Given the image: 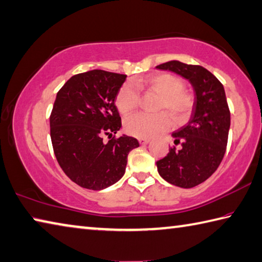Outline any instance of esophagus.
I'll return each instance as SVG.
<instances>
[{
  "instance_id": "1",
  "label": "esophagus",
  "mask_w": 262,
  "mask_h": 262,
  "mask_svg": "<svg viewBox=\"0 0 262 262\" xmlns=\"http://www.w3.org/2000/svg\"><path fill=\"white\" fill-rule=\"evenodd\" d=\"M139 142H140V144L145 145V144L149 143L150 140H147V139H139Z\"/></svg>"
}]
</instances>
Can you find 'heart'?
Here are the masks:
<instances>
[{"mask_svg": "<svg viewBox=\"0 0 262 262\" xmlns=\"http://www.w3.org/2000/svg\"><path fill=\"white\" fill-rule=\"evenodd\" d=\"M140 90L159 95L156 115L137 113L126 119L125 129L128 134L139 139L152 137L170 127V118L175 122H182L192 111V97L184 90V83L180 78L170 73H155L146 78L133 79L119 89L116 105L119 112L127 116L135 110L140 102ZM166 112L168 113H165Z\"/></svg>", "mask_w": 262, "mask_h": 262, "instance_id": "obj_1", "label": "heart"}]
</instances>
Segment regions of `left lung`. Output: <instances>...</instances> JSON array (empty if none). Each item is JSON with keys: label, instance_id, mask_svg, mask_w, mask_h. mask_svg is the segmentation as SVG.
Masks as SVG:
<instances>
[{"label": "left lung", "instance_id": "8db88e82", "mask_svg": "<svg viewBox=\"0 0 262 262\" xmlns=\"http://www.w3.org/2000/svg\"><path fill=\"white\" fill-rule=\"evenodd\" d=\"M188 79L194 92L192 115L187 125L174 132V145L157 161L158 173L168 183L193 188L215 172L226 154L230 111L225 88L215 75L199 65L170 60L156 66Z\"/></svg>", "mask_w": 262, "mask_h": 262}]
</instances>
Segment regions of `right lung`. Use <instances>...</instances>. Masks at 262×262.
<instances>
[{"mask_svg": "<svg viewBox=\"0 0 262 262\" xmlns=\"http://www.w3.org/2000/svg\"><path fill=\"white\" fill-rule=\"evenodd\" d=\"M126 78L93 70L73 75L57 93L50 115L51 143L60 168L80 187L102 190L118 182L129 151L140 146L134 137H115L121 127L116 97ZM104 136L108 142L102 141Z\"/></svg>", "mask_w": 262, "mask_h": 262, "instance_id": "1", "label": "right lung"}]
</instances>
